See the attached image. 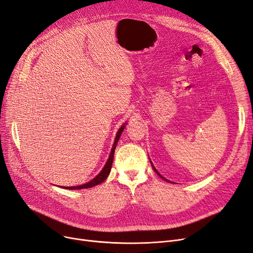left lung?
Segmentation results:
<instances>
[{"label":"left lung","mask_w":253,"mask_h":253,"mask_svg":"<svg viewBox=\"0 0 253 253\" xmlns=\"http://www.w3.org/2000/svg\"><path fill=\"white\" fill-rule=\"evenodd\" d=\"M151 165H152V164H151ZM152 168H153V170H154V171H155V172H156V174H157V175H160V176H161V177H162V178H163V179H165V180H167V179H166V178H164V177H163V176H162V175H161V174H160V173H158V172H157V171H156V169H155V168H154V167H153V165H152ZM167 181H168V180H167Z\"/></svg>","instance_id":"8db88e82"}]
</instances>
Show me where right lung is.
<instances>
[{"mask_svg": "<svg viewBox=\"0 0 253 253\" xmlns=\"http://www.w3.org/2000/svg\"><path fill=\"white\" fill-rule=\"evenodd\" d=\"M125 126H122L119 131L117 133V136H116V139H115V143H114V146H112V149H111V152H110V155L108 157V161L106 163V165L104 166V168H103V170L93 178L92 180H90L89 182L87 183H84V184H81V185H78V186H64L63 189H68V190H82V189H88V188H92V186H95L101 182L104 181L107 176L110 172V169H111V166H112V161H114V154H115V149H116V146L118 144V141L119 138L122 134V132H123Z\"/></svg>", "mask_w": 253, "mask_h": 253, "instance_id": "1", "label": "right lung"}]
</instances>
